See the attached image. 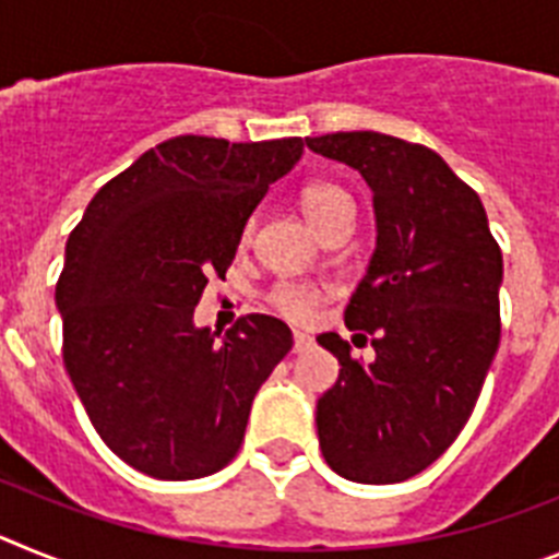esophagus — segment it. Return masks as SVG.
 Instances as JSON below:
<instances>
[{
  "instance_id": "34e87169",
  "label": "esophagus",
  "mask_w": 559,
  "mask_h": 559,
  "mask_svg": "<svg viewBox=\"0 0 559 559\" xmlns=\"http://www.w3.org/2000/svg\"><path fill=\"white\" fill-rule=\"evenodd\" d=\"M295 343H293V352H309L312 348V337H309L307 332H295Z\"/></svg>"
}]
</instances>
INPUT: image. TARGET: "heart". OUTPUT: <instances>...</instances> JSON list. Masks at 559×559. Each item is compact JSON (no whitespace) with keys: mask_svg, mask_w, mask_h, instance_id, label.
<instances>
[{"mask_svg":"<svg viewBox=\"0 0 559 559\" xmlns=\"http://www.w3.org/2000/svg\"><path fill=\"white\" fill-rule=\"evenodd\" d=\"M346 193L340 191L337 186H329V182H312V186H307L300 191V211H304V216L312 222V227H318L334 207L346 205ZM273 307L278 309L284 318L307 323V320H312L314 312H318V293L309 289V286L284 284L273 293Z\"/></svg>","mask_w":559,"mask_h":559,"instance_id":"1","label":"heart"}]
</instances>
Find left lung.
Returning a JSON list of instances; mask_svg holds the SVG:
<instances>
[{
  "label": "left lung",
  "instance_id": "obj_1",
  "mask_svg": "<svg viewBox=\"0 0 559 559\" xmlns=\"http://www.w3.org/2000/svg\"><path fill=\"white\" fill-rule=\"evenodd\" d=\"M307 145L360 171L377 222L346 307V326L371 334L377 357L360 362L340 334L318 337L340 362L314 411L320 450L348 481L400 484L453 444L478 402L501 340V250L478 193L425 145L380 132Z\"/></svg>",
  "mask_w": 559,
  "mask_h": 559
}]
</instances>
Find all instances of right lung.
Returning a JSON list of instances; mask_svg holds the SVG:
<instances>
[{
  "mask_svg": "<svg viewBox=\"0 0 559 559\" xmlns=\"http://www.w3.org/2000/svg\"><path fill=\"white\" fill-rule=\"evenodd\" d=\"M300 154V138L165 140L109 179L70 233L56 284L64 366L98 436L129 467L191 481L239 453L252 400L293 332L247 314L219 337L193 323V309Z\"/></svg>",
  "mask_w": 559,
  "mask_h": 559,
  "instance_id": "right-lung-1",
  "label": "right lung"
}]
</instances>
